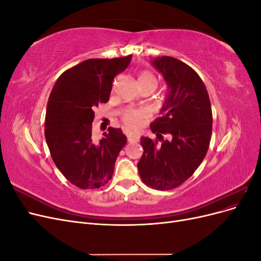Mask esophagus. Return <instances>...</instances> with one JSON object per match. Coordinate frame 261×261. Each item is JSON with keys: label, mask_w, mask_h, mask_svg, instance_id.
I'll use <instances>...</instances> for the list:
<instances>
[{"label": "esophagus", "mask_w": 261, "mask_h": 261, "mask_svg": "<svg viewBox=\"0 0 261 261\" xmlns=\"http://www.w3.org/2000/svg\"><path fill=\"white\" fill-rule=\"evenodd\" d=\"M127 140H128L129 144H134V143H136V141H138V138L135 137V136H128Z\"/></svg>", "instance_id": "34e87169"}]
</instances>
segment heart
<instances>
[{
  "instance_id": "heart-1",
  "label": "heart",
  "mask_w": 261,
  "mask_h": 261,
  "mask_svg": "<svg viewBox=\"0 0 261 261\" xmlns=\"http://www.w3.org/2000/svg\"><path fill=\"white\" fill-rule=\"evenodd\" d=\"M138 84L139 87H151L153 91L156 89L158 84V78L156 76L149 72V70H145V72L141 73L138 77ZM148 118V114L145 110L141 109H128L122 114V120L123 122L132 128H136L140 126Z\"/></svg>"
}]
</instances>
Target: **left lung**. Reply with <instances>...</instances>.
<instances>
[{"mask_svg":"<svg viewBox=\"0 0 261 261\" xmlns=\"http://www.w3.org/2000/svg\"><path fill=\"white\" fill-rule=\"evenodd\" d=\"M152 64L163 75L169 93L162 116L150 125L158 139L140 138L144 154L137 167L147 186L170 191L191 177L206 156L212 133L211 103L201 78L184 62L159 57Z\"/></svg>","mask_w":261,"mask_h":261,"instance_id":"1","label":"left lung"}]
</instances>
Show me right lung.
Instances as JSON below:
<instances>
[{"mask_svg":"<svg viewBox=\"0 0 261 261\" xmlns=\"http://www.w3.org/2000/svg\"><path fill=\"white\" fill-rule=\"evenodd\" d=\"M130 61L132 55L86 60L65 70L53 86L44 136L57 168L78 188L96 189L112 178L127 137L121 128L109 127L100 141L93 140V110L109 101L114 77Z\"/></svg>","mask_w":261,"mask_h":261,"instance_id":"1","label":"right lung"}]
</instances>
